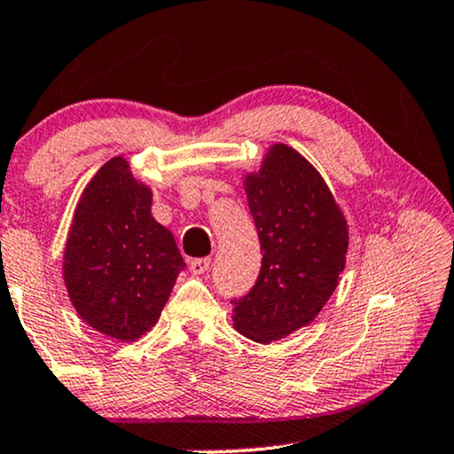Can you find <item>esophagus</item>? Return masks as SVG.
<instances>
[{
    "label": "esophagus",
    "instance_id": "esophagus-1",
    "mask_svg": "<svg viewBox=\"0 0 454 454\" xmlns=\"http://www.w3.org/2000/svg\"><path fill=\"white\" fill-rule=\"evenodd\" d=\"M209 265H212V259H209V257L193 259L189 263V270H191V273H195V276H203V273L209 271Z\"/></svg>",
    "mask_w": 454,
    "mask_h": 454
}]
</instances>
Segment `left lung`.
Masks as SVG:
<instances>
[{
	"mask_svg": "<svg viewBox=\"0 0 454 454\" xmlns=\"http://www.w3.org/2000/svg\"><path fill=\"white\" fill-rule=\"evenodd\" d=\"M245 189L263 259L253 288L230 300L232 321L242 335L270 343L309 325L335 292L348 226L321 175L284 144Z\"/></svg>",
	"mask_w": 454,
	"mask_h": 454,
	"instance_id": "obj_1",
	"label": "left lung"
}]
</instances>
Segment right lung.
Returning a JSON list of instances; mask_svg holds the SVG:
<instances>
[{
    "label": "right lung",
    "instance_id": "right-lung-1",
    "mask_svg": "<svg viewBox=\"0 0 454 454\" xmlns=\"http://www.w3.org/2000/svg\"><path fill=\"white\" fill-rule=\"evenodd\" d=\"M152 193L123 158L94 175L75 209L63 278L78 315L100 333L133 341L154 327L184 261L152 218Z\"/></svg>",
    "mask_w": 454,
    "mask_h": 454
}]
</instances>
